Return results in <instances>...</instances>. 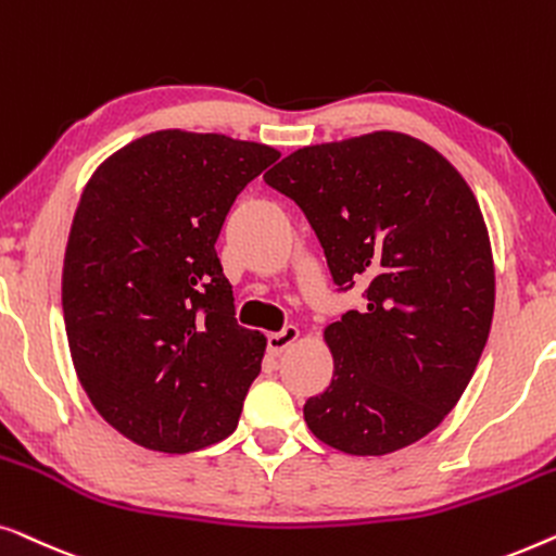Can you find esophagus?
Instances as JSON below:
<instances>
[{"label":"esophagus","mask_w":556,"mask_h":556,"mask_svg":"<svg viewBox=\"0 0 556 556\" xmlns=\"http://www.w3.org/2000/svg\"><path fill=\"white\" fill-rule=\"evenodd\" d=\"M296 338H300V330H296L294 325H287L281 332L269 334V338H267V350H269L271 355H281L289 345H292Z\"/></svg>","instance_id":"34e87169"}]
</instances>
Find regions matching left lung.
<instances>
[{"instance_id": "obj_1", "label": "left lung", "mask_w": 556, "mask_h": 556, "mask_svg": "<svg viewBox=\"0 0 556 556\" xmlns=\"http://www.w3.org/2000/svg\"><path fill=\"white\" fill-rule=\"evenodd\" d=\"M264 181L307 216L334 285H365V307L325 330L334 372L304 403L309 431L353 456L420 441L464 395L494 317L473 191L435 148L393 130L300 148Z\"/></svg>"}]
</instances>
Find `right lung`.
<instances>
[{
	"label": "right lung",
	"mask_w": 556,
	"mask_h": 556,
	"mask_svg": "<svg viewBox=\"0 0 556 556\" xmlns=\"http://www.w3.org/2000/svg\"><path fill=\"white\" fill-rule=\"evenodd\" d=\"M277 159L252 140L155 130L85 186L62 267L70 355L96 410L143 448L199 451L239 424L267 338L233 317L214 247Z\"/></svg>",
	"instance_id": "add662e5"
}]
</instances>
